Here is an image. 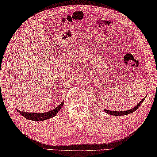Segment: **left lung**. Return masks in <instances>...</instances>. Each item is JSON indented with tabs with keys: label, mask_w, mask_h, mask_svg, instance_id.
I'll list each match as a JSON object with an SVG mask.
<instances>
[{
	"label": "left lung",
	"mask_w": 157,
	"mask_h": 157,
	"mask_svg": "<svg viewBox=\"0 0 157 157\" xmlns=\"http://www.w3.org/2000/svg\"><path fill=\"white\" fill-rule=\"evenodd\" d=\"M144 99H145V98H143V99L141 100V101L139 102V104H137L136 106L134 107V108L130 109V110L122 111H109V110H107V109H104V111H105V112H106L107 113H109V114H111V115H112V116H124V115L130 114V113L134 112L135 111L137 110V109H138L139 107L141 106V104H142L144 101Z\"/></svg>",
	"instance_id": "1"
}]
</instances>
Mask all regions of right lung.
Wrapping results in <instances>:
<instances>
[{
  "label": "right lung",
  "mask_w": 157,
  "mask_h": 157,
  "mask_svg": "<svg viewBox=\"0 0 157 157\" xmlns=\"http://www.w3.org/2000/svg\"><path fill=\"white\" fill-rule=\"evenodd\" d=\"M63 101L56 108L53 109V110L48 112H44V113H29V112H23V111H21L18 110L19 113L23 116V117H25V119L32 120V121H44V120L51 119L55 117L57 114V113L59 112L60 109L62 108V106H63Z\"/></svg>",
  "instance_id": "1"
}]
</instances>
